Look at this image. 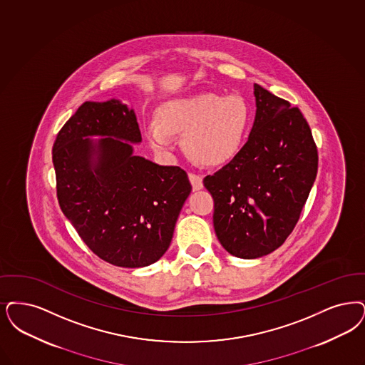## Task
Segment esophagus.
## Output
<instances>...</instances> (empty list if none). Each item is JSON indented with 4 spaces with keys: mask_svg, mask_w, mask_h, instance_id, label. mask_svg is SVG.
Wrapping results in <instances>:
<instances>
[{
    "mask_svg": "<svg viewBox=\"0 0 365 365\" xmlns=\"http://www.w3.org/2000/svg\"><path fill=\"white\" fill-rule=\"evenodd\" d=\"M189 179L194 191H198V190H201L204 187V183H202V178H201V176L195 175V174H191V173H190Z\"/></svg>",
    "mask_w": 365,
    "mask_h": 365,
    "instance_id": "esophagus-1",
    "label": "esophagus"
}]
</instances>
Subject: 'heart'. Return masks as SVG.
<instances>
[{
    "label": "heart",
    "mask_w": 365,
    "mask_h": 365,
    "mask_svg": "<svg viewBox=\"0 0 365 365\" xmlns=\"http://www.w3.org/2000/svg\"><path fill=\"white\" fill-rule=\"evenodd\" d=\"M248 122L250 110L243 98L204 92L163 103L158 122L146 125L145 137L155 152L167 156L175 146L174 134H185L183 146L190 158L212 167L237 155Z\"/></svg>",
    "instance_id": "heart-1"
}]
</instances>
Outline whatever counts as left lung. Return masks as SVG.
Segmentation results:
<instances>
[{"mask_svg": "<svg viewBox=\"0 0 365 365\" xmlns=\"http://www.w3.org/2000/svg\"><path fill=\"white\" fill-rule=\"evenodd\" d=\"M255 119L247 143L204 186L213 225L231 255L255 259L289 236L318 173V150L297 107L254 84Z\"/></svg>", "mask_w": 365, "mask_h": 365, "instance_id": "left-lung-1", "label": "left lung"}]
</instances>
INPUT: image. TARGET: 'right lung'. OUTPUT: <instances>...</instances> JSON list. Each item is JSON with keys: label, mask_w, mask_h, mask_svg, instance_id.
<instances>
[{"label": "right lung", "mask_w": 365, "mask_h": 365, "mask_svg": "<svg viewBox=\"0 0 365 365\" xmlns=\"http://www.w3.org/2000/svg\"><path fill=\"white\" fill-rule=\"evenodd\" d=\"M143 141L128 104L83 103L53 146L62 213L103 261L144 267L170 247L191 191L187 174L134 155Z\"/></svg>", "instance_id": "add662e5"}]
</instances>
